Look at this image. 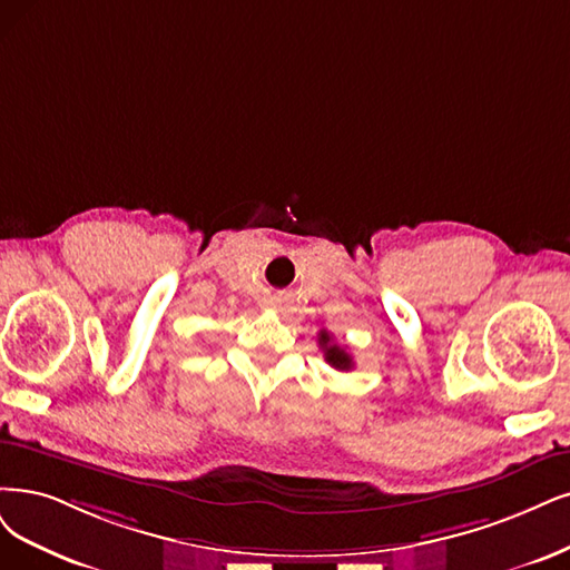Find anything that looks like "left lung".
Masks as SVG:
<instances>
[{
  "label": "left lung",
  "mask_w": 570,
  "mask_h": 570,
  "mask_svg": "<svg viewBox=\"0 0 570 570\" xmlns=\"http://www.w3.org/2000/svg\"><path fill=\"white\" fill-rule=\"evenodd\" d=\"M320 347L324 350L326 364H331L333 368H338V371H352V366H354L352 354L345 347H341L338 343H333L331 333L326 328L320 331Z\"/></svg>",
  "instance_id": "obj_1"
}]
</instances>
